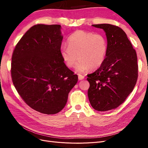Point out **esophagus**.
<instances>
[{"label":"esophagus","instance_id":"obj_1","mask_svg":"<svg viewBox=\"0 0 148 148\" xmlns=\"http://www.w3.org/2000/svg\"><path fill=\"white\" fill-rule=\"evenodd\" d=\"M78 79H79V80L83 79L84 78V76H83V75H82L78 74Z\"/></svg>","mask_w":148,"mask_h":148}]
</instances>
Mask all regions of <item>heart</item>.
<instances>
[{
  "mask_svg": "<svg viewBox=\"0 0 148 148\" xmlns=\"http://www.w3.org/2000/svg\"><path fill=\"white\" fill-rule=\"evenodd\" d=\"M68 46L60 48V55L65 65L72 68L78 60L76 70L83 73L97 69L104 63L108 51L106 38L100 33L78 30L68 39Z\"/></svg>",
  "mask_w": 148,
  "mask_h": 148,
  "instance_id": "heart-1",
  "label": "heart"
}]
</instances>
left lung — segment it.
Instances as JSON below:
<instances>
[{
	"instance_id": "obj_1",
	"label": "left lung",
	"mask_w": 148,
	"mask_h": 148,
	"mask_svg": "<svg viewBox=\"0 0 148 148\" xmlns=\"http://www.w3.org/2000/svg\"><path fill=\"white\" fill-rule=\"evenodd\" d=\"M103 29L108 43L106 60L95 72L87 75L89 101L94 109H116L134 89L138 76L137 55L124 31L110 24L92 25Z\"/></svg>"
}]
</instances>
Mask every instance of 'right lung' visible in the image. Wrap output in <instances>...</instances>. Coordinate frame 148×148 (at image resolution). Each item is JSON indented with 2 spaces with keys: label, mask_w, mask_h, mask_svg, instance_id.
<instances>
[{
  "label": "right lung",
  "mask_w": 148,
  "mask_h": 148,
  "mask_svg": "<svg viewBox=\"0 0 148 148\" xmlns=\"http://www.w3.org/2000/svg\"><path fill=\"white\" fill-rule=\"evenodd\" d=\"M59 25L38 24L30 28L13 50L11 76L22 99L40 113L59 112L78 76L60 55L63 36Z\"/></svg>",
  "instance_id": "obj_1"
}]
</instances>
